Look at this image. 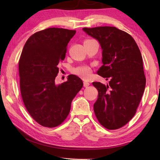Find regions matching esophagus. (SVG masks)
<instances>
[{"instance_id": "esophagus-1", "label": "esophagus", "mask_w": 160, "mask_h": 160, "mask_svg": "<svg viewBox=\"0 0 160 160\" xmlns=\"http://www.w3.org/2000/svg\"><path fill=\"white\" fill-rule=\"evenodd\" d=\"M89 85H90V84H89V82L84 81V83H83V85H84L85 88H88V87Z\"/></svg>"}]
</instances>
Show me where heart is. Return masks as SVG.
Wrapping results in <instances>:
<instances>
[{"label": "heart", "mask_w": 160, "mask_h": 160, "mask_svg": "<svg viewBox=\"0 0 160 160\" xmlns=\"http://www.w3.org/2000/svg\"><path fill=\"white\" fill-rule=\"evenodd\" d=\"M73 73L84 79H89L91 77V69L88 65H80L72 69Z\"/></svg>", "instance_id": "b5f03b06"}]
</instances>
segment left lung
Instances as JSON below:
<instances>
[{"mask_svg": "<svg viewBox=\"0 0 160 160\" xmlns=\"http://www.w3.org/2000/svg\"><path fill=\"white\" fill-rule=\"evenodd\" d=\"M83 30L99 42L103 65L97 72L109 81L107 85L93 82L99 93L93 105L95 116L106 129H119L136 113L146 87L141 52L129 34L116 27Z\"/></svg>", "mask_w": 160, "mask_h": 160, "instance_id": "obj_1", "label": "left lung"}]
</instances>
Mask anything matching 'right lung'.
<instances>
[{
	"label": "right lung",
	"instance_id": "obj_1",
	"mask_svg": "<svg viewBox=\"0 0 160 160\" xmlns=\"http://www.w3.org/2000/svg\"><path fill=\"white\" fill-rule=\"evenodd\" d=\"M76 31L48 28L34 33L23 47L18 62L20 89L24 105L38 124L46 128L61 125L68 116L72 100L83 85L75 75L55 84L58 64Z\"/></svg>",
	"mask_w": 160,
	"mask_h": 160
}]
</instances>
